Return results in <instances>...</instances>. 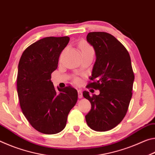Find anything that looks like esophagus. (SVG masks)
Instances as JSON below:
<instances>
[{
  "instance_id": "esophagus-1",
  "label": "esophagus",
  "mask_w": 155,
  "mask_h": 155,
  "mask_svg": "<svg viewBox=\"0 0 155 155\" xmlns=\"http://www.w3.org/2000/svg\"><path fill=\"white\" fill-rule=\"evenodd\" d=\"M78 98H81L83 97V93H82V91L81 90H78Z\"/></svg>"
}]
</instances>
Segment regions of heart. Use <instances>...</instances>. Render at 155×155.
<instances>
[{"mask_svg": "<svg viewBox=\"0 0 155 155\" xmlns=\"http://www.w3.org/2000/svg\"><path fill=\"white\" fill-rule=\"evenodd\" d=\"M80 48L81 49V51L84 52V51H93L92 48H91V47L87 45L86 43H82L80 44ZM75 82L77 83H78L80 82V81L78 78H75Z\"/></svg>", "mask_w": 155, "mask_h": 155, "instance_id": "1", "label": "heart"}]
</instances>
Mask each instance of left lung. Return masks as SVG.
Instances as JSON below:
<instances>
[{
    "label": "left lung",
    "mask_w": 155,
    "mask_h": 155,
    "mask_svg": "<svg viewBox=\"0 0 155 155\" xmlns=\"http://www.w3.org/2000/svg\"><path fill=\"white\" fill-rule=\"evenodd\" d=\"M87 42L94 47L96 59L87 87L100 90L90 96L91 110L85 115L91 129L103 132L119 124L127 114L132 97L135 76L129 53L114 36L105 32H90Z\"/></svg>",
    "instance_id": "1"
}]
</instances>
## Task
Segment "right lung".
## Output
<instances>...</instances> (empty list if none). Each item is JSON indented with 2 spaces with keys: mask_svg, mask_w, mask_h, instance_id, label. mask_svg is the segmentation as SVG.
<instances>
[{
  "mask_svg": "<svg viewBox=\"0 0 155 155\" xmlns=\"http://www.w3.org/2000/svg\"><path fill=\"white\" fill-rule=\"evenodd\" d=\"M70 38L47 37L23 52L17 76V91L23 114L31 125L44 134H56L66 125L68 115L78 99L77 90H58L51 81L59 58Z\"/></svg>",
  "mask_w": 155,
  "mask_h": 155,
  "instance_id": "1",
  "label": "right lung"
}]
</instances>
